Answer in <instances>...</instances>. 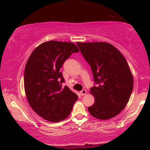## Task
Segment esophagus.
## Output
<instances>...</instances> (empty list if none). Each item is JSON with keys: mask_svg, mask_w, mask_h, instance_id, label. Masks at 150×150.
<instances>
[{"mask_svg": "<svg viewBox=\"0 0 150 150\" xmlns=\"http://www.w3.org/2000/svg\"><path fill=\"white\" fill-rule=\"evenodd\" d=\"M86 93H87V91H86L85 89H83L81 92H80V94H81V96H85Z\"/></svg>", "mask_w": 150, "mask_h": 150, "instance_id": "esophagus-1", "label": "esophagus"}]
</instances>
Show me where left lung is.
<instances>
[{
    "instance_id": "1",
    "label": "left lung",
    "mask_w": 150,
    "mask_h": 150,
    "mask_svg": "<svg viewBox=\"0 0 150 150\" xmlns=\"http://www.w3.org/2000/svg\"><path fill=\"white\" fill-rule=\"evenodd\" d=\"M84 59L91 67L95 102L88 108L99 120L117 115L125 108L133 89V78L128 63L120 51L106 42H77Z\"/></svg>"
}]
</instances>
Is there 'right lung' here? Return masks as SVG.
Listing matches in <instances>:
<instances>
[{"label":"right lung","mask_w":150,"mask_h":150,"mask_svg":"<svg viewBox=\"0 0 150 150\" xmlns=\"http://www.w3.org/2000/svg\"><path fill=\"white\" fill-rule=\"evenodd\" d=\"M79 50L70 42L49 41L31 53L24 69V89L28 103L39 115L51 122L69 116L78 96L67 86L61 67Z\"/></svg>","instance_id":"obj_1"}]
</instances>
